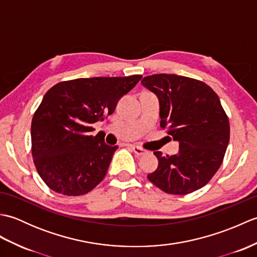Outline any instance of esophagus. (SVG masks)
I'll use <instances>...</instances> for the list:
<instances>
[{
	"label": "esophagus",
	"instance_id": "1",
	"mask_svg": "<svg viewBox=\"0 0 257 257\" xmlns=\"http://www.w3.org/2000/svg\"><path fill=\"white\" fill-rule=\"evenodd\" d=\"M132 149H133V151H134L135 154L137 155V156H144V155L147 154V152H148L146 149L141 148V147H139V146H133Z\"/></svg>",
	"mask_w": 257,
	"mask_h": 257
}]
</instances>
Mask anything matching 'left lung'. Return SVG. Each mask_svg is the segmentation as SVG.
I'll list each match as a JSON object with an SVG mask.
<instances>
[{"label": "left lung", "mask_w": 257, "mask_h": 257, "mask_svg": "<svg viewBox=\"0 0 257 257\" xmlns=\"http://www.w3.org/2000/svg\"><path fill=\"white\" fill-rule=\"evenodd\" d=\"M160 100V127L179 141V154L162 156L149 181L169 194L192 193L221 167L230 141V121L219 96L198 79L155 74L141 81Z\"/></svg>", "instance_id": "obj_1"}]
</instances>
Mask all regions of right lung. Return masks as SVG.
<instances>
[{
	"instance_id": "add662e5",
	"label": "right lung",
	"mask_w": 257,
	"mask_h": 257,
	"mask_svg": "<svg viewBox=\"0 0 257 257\" xmlns=\"http://www.w3.org/2000/svg\"><path fill=\"white\" fill-rule=\"evenodd\" d=\"M143 78L92 77L54 85L34 112L32 156L48 188L68 196L88 193L105 178L117 146H108L92 123L111 114L118 100Z\"/></svg>"
}]
</instances>
